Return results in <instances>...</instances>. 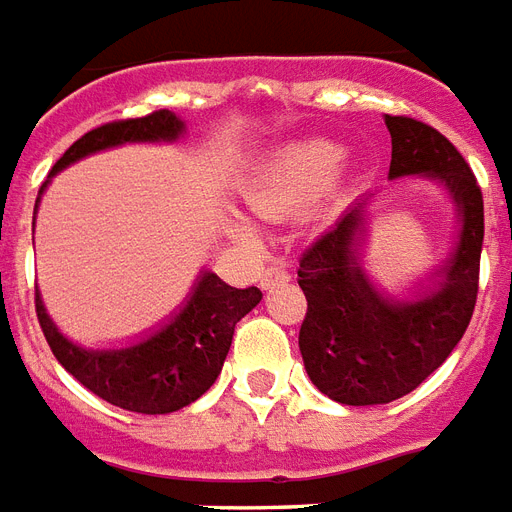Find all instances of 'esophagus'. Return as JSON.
<instances>
[{"label":"esophagus","instance_id":"obj_1","mask_svg":"<svg viewBox=\"0 0 512 512\" xmlns=\"http://www.w3.org/2000/svg\"><path fill=\"white\" fill-rule=\"evenodd\" d=\"M290 280V272L285 267H267L261 272V288L272 290L277 285H285Z\"/></svg>","mask_w":512,"mask_h":512}]
</instances>
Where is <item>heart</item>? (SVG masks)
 <instances>
[{
    "mask_svg": "<svg viewBox=\"0 0 512 512\" xmlns=\"http://www.w3.org/2000/svg\"><path fill=\"white\" fill-rule=\"evenodd\" d=\"M341 155V147L325 140H306L282 147L280 153L269 158L245 192L248 206L264 219H277L309 206L333 182ZM235 232L245 240H253L248 224L235 222Z\"/></svg>",
    "mask_w": 512,
    "mask_h": 512,
    "instance_id": "b5f03b06",
    "label": "heart"
}]
</instances>
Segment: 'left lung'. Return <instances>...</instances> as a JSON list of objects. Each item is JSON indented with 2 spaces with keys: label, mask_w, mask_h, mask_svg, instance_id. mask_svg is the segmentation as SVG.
Returning a JSON list of instances; mask_svg holds the SVG:
<instances>
[{
  "label": "left lung",
  "mask_w": 512,
  "mask_h": 512,
  "mask_svg": "<svg viewBox=\"0 0 512 512\" xmlns=\"http://www.w3.org/2000/svg\"><path fill=\"white\" fill-rule=\"evenodd\" d=\"M391 132L388 177H428L447 187L460 235L436 288L418 298H388L359 267L365 203L346 211L333 230L298 261L306 317L298 349L309 378L333 402L365 407L410 394L452 354L473 317L484 245V198L457 147L433 126L386 116Z\"/></svg>",
  "instance_id": "left-lung-1"
}]
</instances>
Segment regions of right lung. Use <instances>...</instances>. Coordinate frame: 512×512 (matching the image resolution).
Wrapping results in <instances>:
<instances>
[{"mask_svg":"<svg viewBox=\"0 0 512 512\" xmlns=\"http://www.w3.org/2000/svg\"><path fill=\"white\" fill-rule=\"evenodd\" d=\"M185 134V121L171 110L110 121L73 142L52 166L49 177L92 153L126 142H174ZM49 182V179H47ZM47 182L42 185L47 187ZM39 192V195H42ZM39 203V198H36ZM261 301L259 288H232L214 272H203L187 304L163 325L126 349H81L49 320L36 293V317L55 359L81 386L121 410L142 415L177 412L214 386L232 346L235 325Z\"/></svg>","mask_w":512,"mask_h":512,"instance_id":"right-lung-1","label":"right lung"}]
</instances>
